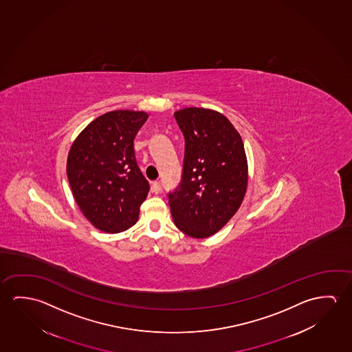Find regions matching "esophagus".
Here are the masks:
<instances>
[{
    "instance_id": "esophagus-1",
    "label": "esophagus",
    "mask_w": 352,
    "mask_h": 352,
    "mask_svg": "<svg viewBox=\"0 0 352 352\" xmlns=\"http://www.w3.org/2000/svg\"><path fill=\"white\" fill-rule=\"evenodd\" d=\"M151 189L152 191L155 192V194H158L160 191H161V183L156 180V182H152V186H151Z\"/></svg>"
}]
</instances>
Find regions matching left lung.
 Wrapping results in <instances>:
<instances>
[{"label": "left lung", "mask_w": 352, "mask_h": 352, "mask_svg": "<svg viewBox=\"0 0 352 352\" xmlns=\"http://www.w3.org/2000/svg\"><path fill=\"white\" fill-rule=\"evenodd\" d=\"M184 135L183 173L168 192L174 225L206 238L219 232L238 211L248 184L242 138L231 121L214 110L185 108L174 113Z\"/></svg>", "instance_id": "obj_1"}]
</instances>
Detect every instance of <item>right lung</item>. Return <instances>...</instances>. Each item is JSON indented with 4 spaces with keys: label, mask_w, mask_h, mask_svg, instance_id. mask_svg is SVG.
Listing matches in <instances>:
<instances>
[{
    "label": "right lung",
    "mask_w": 352,
    "mask_h": 352,
    "mask_svg": "<svg viewBox=\"0 0 352 352\" xmlns=\"http://www.w3.org/2000/svg\"><path fill=\"white\" fill-rule=\"evenodd\" d=\"M148 116L114 110L82 131L67 157V178L76 202L96 228L119 233L139 219L150 191L133 150V139Z\"/></svg>",
    "instance_id": "obj_1"
}]
</instances>
